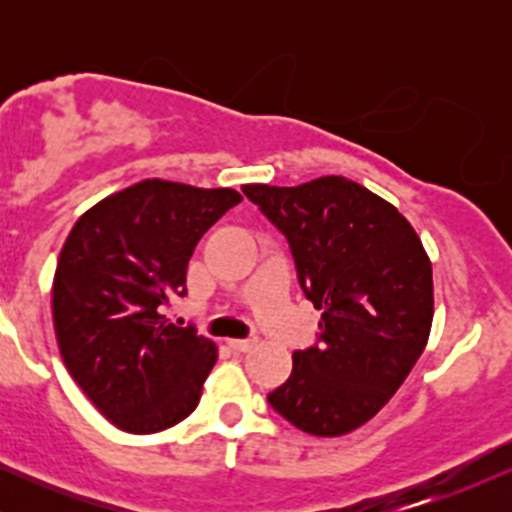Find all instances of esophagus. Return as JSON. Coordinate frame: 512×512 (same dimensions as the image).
Here are the masks:
<instances>
[{
    "instance_id": "esophagus-1",
    "label": "esophagus",
    "mask_w": 512,
    "mask_h": 512,
    "mask_svg": "<svg viewBox=\"0 0 512 512\" xmlns=\"http://www.w3.org/2000/svg\"><path fill=\"white\" fill-rule=\"evenodd\" d=\"M228 346H231L233 351H238V354H243V351L255 346V339H228Z\"/></svg>"
}]
</instances>
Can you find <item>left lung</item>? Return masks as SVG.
<instances>
[{
	"instance_id": "1",
	"label": "left lung",
	"mask_w": 512,
	"mask_h": 512,
	"mask_svg": "<svg viewBox=\"0 0 512 512\" xmlns=\"http://www.w3.org/2000/svg\"><path fill=\"white\" fill-rule=\"evenodd\" d=\"M243 195L289 243L298 284L322 310L315 344L293 354L276 414L310 436H344L380 409L424 354L433 276L424 245L385 199L337 175Z\"/></svg>"
}]
</instances>
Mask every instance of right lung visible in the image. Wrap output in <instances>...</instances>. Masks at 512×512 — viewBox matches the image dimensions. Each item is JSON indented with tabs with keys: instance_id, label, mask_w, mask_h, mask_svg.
<instances>
[{
	"instance_id": "1",
	"label": "right lung",
	"mask_w": 512,
	"mask_h": 512,
	"mask_svg": "<svg viewBox=\"0 0 512 512\" xmlns=\"http://www.w3.org/2000/svg\"><path fill=\"white\" fill-rule=\"evenodd\" d=\"M236 190L144 180L74 223L52 284L62 361L110 424L156 433L190 416L216 346L161 310L185 296L199 238L240 202Z\"/></svg>"
}]
</instances>
